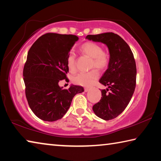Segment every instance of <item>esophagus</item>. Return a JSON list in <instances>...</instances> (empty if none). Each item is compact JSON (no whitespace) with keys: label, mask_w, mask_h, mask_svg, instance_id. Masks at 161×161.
Instances as JSON below:
<instances>
[{"label":"esophagus","mask_w":161,"mask_h":161,"mask_svg":"<svg viewBox=\"0 0 161 161\" xmlns=\"http://www.w3.org/2000/svg\"><path fill=\"white\" fill-rule=\"evenodd\" d=\"M89 88H88V87H85V88H84V92H89Z\"/></svg>","instance_id":"obj_1"}]
</instances>
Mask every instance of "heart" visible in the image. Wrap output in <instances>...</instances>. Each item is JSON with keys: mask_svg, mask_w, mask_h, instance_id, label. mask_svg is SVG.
<instances>
[{"mask_svg": "<svg viewBox=\"0 0 161 161\" xmlns=\"http://www.w3.org/2000/svg\"><path fill=\"white\" fill-rule=\"evenodd\" d=\"M80 50L82 53L92 58V67H96L99 69H105L109 63L110 57L107 52L102 50L99 44L94 42H86L81 45ZM67 65L69 72L76 71V56L70 53L67 58ZM99 77L98 70L94 69L87 72L79 73L73 77V82L83 86H91Z\"/></svg>", "mask_w": 161, "mask_h": 161, "instance_id": "obj_1", "label": "heart"}]
</instances>
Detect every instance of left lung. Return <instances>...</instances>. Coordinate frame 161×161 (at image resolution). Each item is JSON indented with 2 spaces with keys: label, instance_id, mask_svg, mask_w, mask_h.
Wrapping results in <instances>:
<instances>
[{
  "label": "left lung",
  "instance_id": "8db88e82",
  "mask_svg": "<svg viewBox=\"0 0 161 161\" xmlns=\"http://www.w3.org/2000/svg\"><path fill=\"white\" fill-rule=\"evenodd\" d=\"M86 39L102 42L110 54L108 69L99 82L107 89H102V98L93 106L96 115L106 121L120 115L129 104L136 84V65L129 45L117 34L105 32L88 35Z\"/></svg>",
  "mask_w": 161,
  "mask_h": 161
}]
</instances>
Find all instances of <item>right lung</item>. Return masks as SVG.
<instances>
[{"mask_svg": "<svg viewBox=\"0 0 161 161\" xmlns=\"http://www.w3.org/2000/svg\"><path fill=\"white\" fill-rule=\"evenodd\" d=\"M79 37L74 35L46 33L31 46L23 68L25 96L36 116L45 121L62 119L76 94L84 92L81 86L62 89L59 81L67 80V58Z\"/></svg>", "mask_w": 161, "mask_h": 161, "instance_id": "add662e5", "label": "right lung"}]
</instances>
